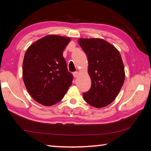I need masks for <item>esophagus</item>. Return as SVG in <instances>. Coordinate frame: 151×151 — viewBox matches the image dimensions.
Segmentation results:
<instances>
[{
	"label": "esophagus",
	"instance_id": "esophagus-1",
	"mask_svg": "<svg viewBox=\"0 0 151 151\" xmlns=\"http://www.w3.org/2000/svg\"><path fill=\"white\" fill-rule=\"evenodd\" d=\"M78 71H76V72H74L73 73V76H74V77H75V78H76V77H77V76H78Z\"/></svg>",
	"mask_w": 151,
	"mask_h": 151
}]
</instances>
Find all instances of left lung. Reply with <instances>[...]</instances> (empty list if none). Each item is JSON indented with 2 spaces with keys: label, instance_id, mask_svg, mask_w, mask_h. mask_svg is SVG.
Wrapping results in <instances>:
<instances>
[{
  "label": "left lung",
  "instance_id": "obj_1",
  "mask_svg": "<svg viewBox=\"0 0 151 151\" xmlns=\"http://www.w3.org/2000/svg\"><path fill=\"white\" fill-rule=\"evenodd\" d=\"M87 56L91 87L83 93L86 103L96 108L111 104L123 85L125 73L121 56L111 43L102 39H79Z\"/></svg>",
  "mask_w": 151,
  "mask_h": 151
}]
</instances>
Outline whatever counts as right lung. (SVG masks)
Segmentation results:
<instances>
[{"label":"right lung","mask_w":151,"mask_h":151,"mask_svg":"<svg viewBox=\"0 0 151 151\" xmlns=\"http://www.w3.org/2000/svg\"><path fill=\"white\" fill-rule=\"evenodd\" d=\"M70 38L49 35L28 48L22 63V78L33 99L52 106L63 99L73 83L63 54Z\"/></svg>","instance_id":"right-lung-1"}]
</instances>
